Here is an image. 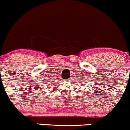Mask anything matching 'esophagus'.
Segmentation results:
<instances>
[{
  "label": "esophagus",
  "instance_id": "1",
  "mask_svg": "<svg viewBox=\"0 0 130 130\" xmlns=\"http://www.w3.org/2000/svg\"><path fill=\"white\" fill-rule=\"evenodd\" d=\"M67 81H69V79H67Z\"/></svg>",
  "mask_w": 130,
  "mask_h": 130
}]
</instances>
